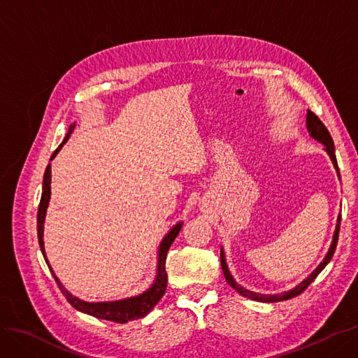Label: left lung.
Listing matches in <instances>:
<instances>
[{"instance_id":"1","label":"left lung","mask_w":358,"mask_h":358,"mask_svg":"<svg viewBox=\"0 0 358 358\" xmlns=\"http://www.w3.org/2000/svg\"><path fill=\"white\" fill-rule=\"evenodd\" d=\"M306 127H308V131H309L310 137L318 140L320 143H322L324 146H326V152L329 154L330 159L333 161V166H334L336 171H338V176H339V179H341L339 169H338V161H336V155H334L333 138H331V136H330V133H329V129L326 128V125H324V124L320 121V117H318L315 113H313V112H310V110H308V115H306ZM339 229H341V215L338 216V224H336V230H334V234H333V242H331V245H330V249H329L327 255L324 257L322 263H320V266H318L315 270H313V272H312L305 280H301V282H300L296 288H292V289L285 291V292H280V294H258V292H254V291H249V289L243 288L242 285L237 284L236 280H234V278L231 276L230 270H229V266H227V263H225L224 251H222V248H221V266H222V272H224L225 280H227V282H229L237 292H239V294H242L243 297L251 299V300H257V301L275 303V301H282V300H288V299L296 297V296L301 294V292L305 291V289L313 282V280H315V278L322 272V268L330 263V259H331V257H333V254H334V251H336V245H338Z\"/></svg>"}]
</instances>
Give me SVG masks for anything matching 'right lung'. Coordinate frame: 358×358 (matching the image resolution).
<instances>
[{"label": "right lung", "instance_id": "right-lung-1", "mask_svg": "<svg viewBox=\"0 0 358 358\" xmlns=\"http://www.w3.org/2000/svg\"><path fill=\"white\" fill-rule=\"evenodd\" d=\"M73 129H74V125H70L66 137H64V140H62V143L55 149V152L52 154L50 161L57 157V154L62 149V146L67 143V140H69ZM50 180H52V171H50V164H48L46 171H45V178H43V192H41L40 206H38V212H37V236H38V243H40V249L43 252V257H45L46 263L50 268V272H52L53 278H55L61 292L64 296H66L67 301L74 309H78L83 313H88V315H92L95 318L113 321V322H119V324H124V322H128L131 320H138V318L146 317L148 313L155 308L157 303L161 300V297L164 296V292H166V288H167L166 258H167L169 248L171 246L173 241L176 239V236L179 234V231L182 229V222H178L175 227H173V229L166 234L164 239H162V242L158 248L157 276H155L152 287L148 288L146 291H143L142 294L134 296V297H128V299H122V300L96 301V303L83 301L78 297H74L71 292H69L66 288H64V285L59 282V279L55 276V273H53V270H52V267L48 262V258H46L45 242H43V230H45L46 210H48L49 200H50Z\"/></svg>", "mask_w": 358, "mask_h": 358}]
</instances>
